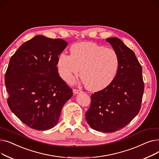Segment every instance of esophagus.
I'll return each instance as SVG.
<instances>
[{
	"instance_id": "esophagus-1",
	"label": "esophagus",
	"mask_w": 159,
	"mask_h": 159,
	"mask_svg": "<svg viewBox=\"0 0 159 159\" xmlns=\"http://www.w3.org/2000/svg\"><path fill=\"white\" fill-rule=\"evenodd\" d=\"M73 92L74 94H78L80 92V91L79 89H73Z\"/></svg>"
}]
</instances>
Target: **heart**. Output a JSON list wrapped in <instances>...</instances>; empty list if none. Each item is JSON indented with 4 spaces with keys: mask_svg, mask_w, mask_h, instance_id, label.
<instances>
[{
    "mask_svg": "<svg viewBox=\"0 0 159 159\" xmlns=\"http://www.w3.org/2000/svg\"><path fill=\"white\" fill-rule=\"evenodd\" d=\"M56 65L60 76L65 81L73 80L80 71L86 88L98 91L114 80L120 60L117 52L112 48L91 42H82L71 46L70 55L64 52L58 55Z\"/></svg>",
    "mask_w": 159,
    "mask_h": 159,
    "instance_id": "1",
    "label": "heart"
}]
</instances>
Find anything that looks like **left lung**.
I'll return each instance as SVG.
<instances>
[{
    "label": "left lung",
    "mask_w": 159,
    "mask_h": 159,
    "mask_svg": "<svg viewBox=\"0 0 159 159\" xmlns=\"http://www.w3.org/2000/svg\"><path fill=\"white\" fill-rule=\"evenodd\" d=\"M106 41L119 56V69L111 84L91 95L86 120L95 130L111 133L126 126L139 113L144 84L135 53L118 38Z\"/></svg>",
    "instance_id": "left-lung-1"
}]
</instances>
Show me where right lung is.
<instances>
[{"label": "right lung", "instance_id": "1", "mask_svg": "<svg viewBox=\"0 0 159 159\" xmlns=\"http://www.w3.org/2000/svg\"><path fill=\"white\" fill-rule=\"evenodd\" d=\"M68 45L61 39L37 35L11 57L5 74L7 104L28 126L47 130L56 126L64 104L73 96L61 79L57 57Z\"/></svg>", "mask_w": 159, "mask_h": 159}]
</instances>
